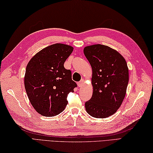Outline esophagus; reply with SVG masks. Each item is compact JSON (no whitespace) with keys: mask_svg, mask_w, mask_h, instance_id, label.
I'll list each match as a JSON object with an SVG mask.
<instances>
[{"mask_svg":"<svg viewBox=\"0 0 153 153\" xmlns=\"http://www.w3.org/2000/svg\"><path fill=\"white\" fill-rule=\"evenodd\" d=\"M83 83H84V80L82 79V80L80 81V82H79L78 83H77V85H78L79 87H82L83 86Z\"/></svg>","mask_w":153,"mask_h":153,"instance_id":"obj_1","label":"esophagus"}]
</instances>
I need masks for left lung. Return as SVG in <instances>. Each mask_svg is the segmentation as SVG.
<instances>
[{
    "label": "left lung",
    "mask_w": 153,
    "mask_h": 153,
    "mask_svg": "<svg viewBox=\"0 0 153 153\" xmlns=\"http://www.w3.org/2000/svg\"><path fill=\"white\" fill-rule=\"evenodd\" d=\"M83 53L93 70V92L85 104L86 111L94 118H107L117 111L126 96L128 65L118 52L106 45L87 46Z\"/></svg>",
    "instance_id": "8db88e82"
}]
</instances>
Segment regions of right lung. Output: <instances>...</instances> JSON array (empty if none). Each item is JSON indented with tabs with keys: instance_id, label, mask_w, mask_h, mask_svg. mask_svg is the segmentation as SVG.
Listing matches in <instances>:
<instances>
[{
	"instance_id": "obj_1",
	"label": "right lung",
	"mask_w": 153,
	"mask_h": 153,
	"mask_svg": "<svg viewBox=\"0 0 153 153\" xmlns=\"http://www.w3.org/2000/svg\"><path fill=\"white\" fill-rule=\"evenodd\" d=\"M69 45L56 43L39 52L27 65L24 85L28 99L40 114L51 117L66 108L67 97L77 87L64 64L73 51Z\"/></svg>"
}]
</instances>
